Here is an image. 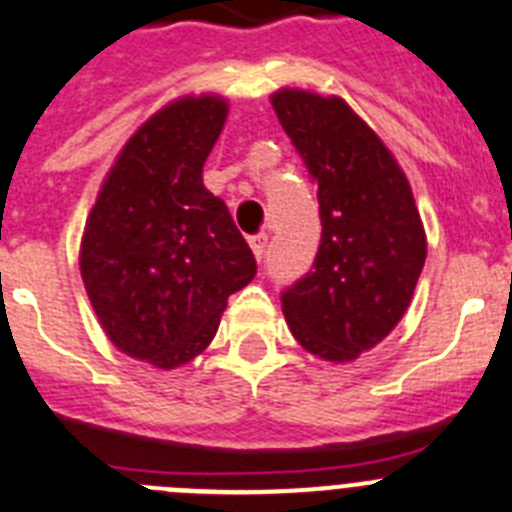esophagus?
<instances>
[{"instance_id":"34e87169","label":"esophagus","mask_w":512,"mask_h":512,"mask_svg":"<svg viewBox=\"0 0 512 512\" xmlns=\"http://www.w3.org/2000/svg\"><path fill=\"white\" fill-rule=\"evenodd\" d=\"M249 247H252V252H255V257L260 260V257L265 255V247H268V234H252L249 236Z\"/></svg>"}]
</instances>
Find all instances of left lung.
<instances>
[{
    "mask_svg": "<svg viewBox=\"0 0 512 512\" xmlns=\"http://www.w3.org/2000/svg\"><path fill=\"white\" fill-rule=\"evenodd\" d=\"M286 136L318 186L321 244L313 268L281 292L286 323L307 352L347 363L405 315L426 236L405 173L342 99L273 94Z\"/></svg>",
    "mask_w": 512,
    "mask_h": 512,
    "instance_id": "1",
    "label": "left lung"
}]
</instances>
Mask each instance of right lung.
Here are the masks:
<instances>
[{"label": "right lung", "instance_id": "1", "mask_svg": "<svg viewBox=\"0 0 512 512\" xmlns=\"http://www.w3.org/2000/svg\"><path fill=\"white\" fill-rule=\"evenodd\" d=\"M220 97H186L131 136L86 220L81 276L110 342L157 368L189 363L257 263L202 165L226 123Z\"/></svg>", "mask_w": 512, "mask_h": 512}]
</instances>
